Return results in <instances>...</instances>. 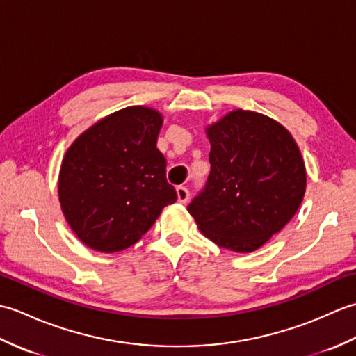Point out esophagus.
<instances>
[{"mask_svg":"<svg viewBox=\"0 0 356 356\" xmlns=\"http://www.w3.org/2000/svg\"><path fill=\"white\" fill-rule=\"evenodd\" d=\"M177 199L180 203H186L190 200V191H188L186 186H177Z\"/></svg>","mask_w":356,"mask_h":356,"instance_id":"esophagus-1","label":"esophagus"}]
</instances>
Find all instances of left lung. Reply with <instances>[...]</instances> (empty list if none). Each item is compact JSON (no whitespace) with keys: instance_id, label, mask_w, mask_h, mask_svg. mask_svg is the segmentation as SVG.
I'll return each mask as SVG.
<instances>
[{"instance_id":"left-lung-1","label":"left lung","mask_w":356,"mask_h":356,"mask_svg":"<svg viewBox=\"0 0 356 356\" xmlns=\"http://www.w3.org/2000/svg\"><path fill=\"white\" fill-rule=\"evenodd\" d=\"M207 134L211 172L188 205L200 231L234 252H252L297 213L306 168L283 125L260 113L234 110Z\"/></svg>"}]
</instances>
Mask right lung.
Returning a JSON list of instances; mask_svg holds the SVG:
<instances>
[{
    "label": "right lung",
    "instance_id": "1",
    "mask_svg": "<svg viewBox=\"0 0 356 356\" xmlns=\"http://www.w3.org/2000/svg\"><path fill=\"white\" fill-rule=\"evenodd\" d=\"M161 127L156 110L128 107L88 128L67 149L59 202L70 228L95 251L130 248L177 200L156 148Z\"/></svg>",
    "mask_w": 356,
    "mask_h": 356
}]
</instances>
